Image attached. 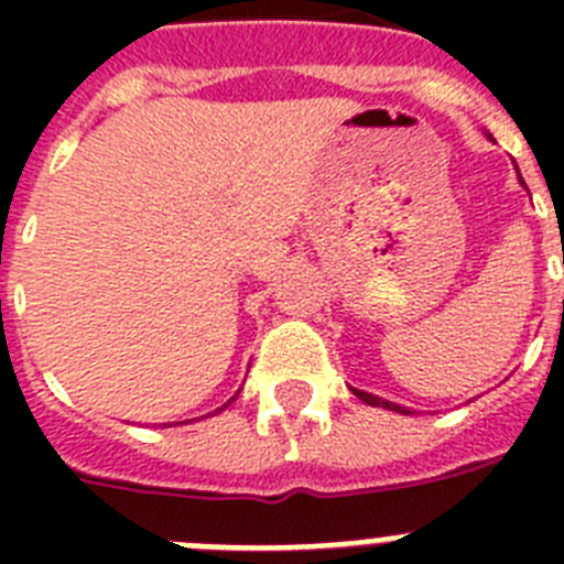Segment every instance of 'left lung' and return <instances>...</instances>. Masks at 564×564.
Returning a JSON list of instances; mask_svg holds the SVG:
<instances>
[{"label":"left lung","mask_w":564,"mask_h":564,"mask_svg":"<svg viewBox=\"0 0 564 564\" xmlns=\"http://www.w3.org/2000/svg\"><path fill=\"white\" fill-rule=\"evenodd\" d=\"M356 392L358 398H361L364 403H370V406H383V410H392V412H403V415H406V410H403V406H398V403H390V401H381V398H376V395H370V392H361V390H352Z\"/></svg>","instance_id":"obj_1"}]
</instances>
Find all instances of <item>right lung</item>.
I'll return each instance as SVG.
<instances>
[{"label": "right lung", "instance_id": "right-lung-1", "mask_svg": "<svg viewBox=\"0 0 564 564\" xmlns=\"http://www.w3.org/2000/svg\"><path fill=\"white\" fill-rule=\"evenodd\" d=\"M226 406H228V403H226Z\"/></svg>", "mask_w": 564, "mask_h": 564}]
</instances>
